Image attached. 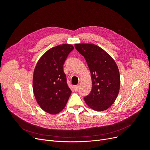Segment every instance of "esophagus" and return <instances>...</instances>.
Here are the masks:
<instances>
[{
	"label": "esophagus",
	"mask_w": 150,
	"mask_h": 150,
	"mask_svg": "<svg viewBox=\"0 0 150 150\" xmlns=\"http://www.w3.org/2000/svg\"><path fill=\"white\" fill-rule=\"evenodd\" d=\"M74 90L76 91H78L79 90V85H76V86H74Z\"/></svg>",
	"instance_id": "obj_1"
}]
</instances>
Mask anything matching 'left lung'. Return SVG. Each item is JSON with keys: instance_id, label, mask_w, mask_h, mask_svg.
<instances>
[{"instance_id": "8db88e82", "label": "left lung", "mask_w": 150, "mask_h": 150, "mask_svg": "<svg viewBox=\"0 0 150 150\" xmlns=\"http://www.w3.org/2000/svg\"><path fill=\"white\" fill-rule=\"evenodd\" d=\"M87 62L92 79V89L84 97L95 111L106 110L114 103L119 93L120 76L115 61L103 49L92 44L74 46Z\"/></svg>"}]
</instances>
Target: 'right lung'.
Returning a JSON list of instances; mask_svg holds the SVG:
<instances>
[{"label":"right lung","mask_w":150,"mask_h":150,"mask_svg":"<svg viewBox=\"0 0 150 150\" xmlns=\"http://www.w3.org/2000/svg\"><path fill=\"white\" fill-rule=\"evenodd\" d=\"M74 49L70 44L50 49L40 57L34 72L33 91L40 107L55 115L65 107L71 94L63 66Z\"/></svg>","instance_id":"add662e5"}]
</instances>
